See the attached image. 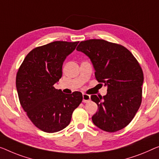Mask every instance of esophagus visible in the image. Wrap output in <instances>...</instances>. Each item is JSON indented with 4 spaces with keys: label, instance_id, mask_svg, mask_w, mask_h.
Returning <instances> with one entry per match:
<instances>
[{
    "label": "esophagus",
    "instance_id": "34e87169",
    "mask_svg": "<svg viewBox=\"0 0 159 159\" xmlns=\"http://www.w3.org/2000/svg\"><path fill=\"white\" fill-rule=\"evenodd\" d=\"M91 101V96L90 95H88L86 93H83V102L84 103H88Z\"/></svg>",
    "mask_w": 159,
    "mask_h": 159
}]
</instances>
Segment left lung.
<instances>
[{"instance_id": "left-lung-1", "label": "left lung", "mask_w": 159, "mask_h": 159, "mask_svg": "<svg viewBox=\"0 0 159 159\" xmlns=\"http://www.w3.org/2000/svg\"><path fill=\"white\" fill-rule=\"evenodd\" d=\"M76 50L89 57L96 80L108 86L106 96L91 95V100L98 105L93 123L107 132L123 129L141 104L143 73L140 64L122 45L105 40L81 41Z\"/></svg>"}]
</instances>
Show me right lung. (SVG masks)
<instances>
[{"label": "right lung", "instance_id": "right-lung-1", "mask_svg": "<svg viewBox=\"0 0 159 159\" xmlns=\"http://www.w3.org/2000/svg\"><path fill=\"white\" fill-rule=\"evenodd\" d=\"M79 41H54L28 53L16 74L19 101L38 129L47 133L61 131L70 124L72 113L82 102L79 91L63 93L54 84L62 76L66 56Z\"/></svg>", "mask_w": 159, "mask_h": 159}]
</instances>
